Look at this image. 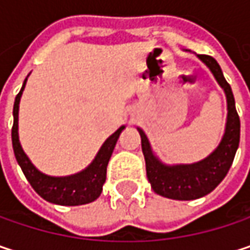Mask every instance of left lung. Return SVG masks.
Instances as JSON below:
<instances>
[{"mask_svg": "<svg viewBox=\"0 0 250 250\" xmlns=\"http://www.w3.org/2000/svg\"><path fill=\"white\" fill-rule=\"evenodd\" d=\"M189 52V50H188ZM197 58L210 69L217 83L225 91L227 101V119L223 137L219 146L204 159L194 164H164L152 150L146 133L137 127L142 139V152L146 161V175L152 189L167 198L189 201L210 194L229 172L240 140V120L234 105V97L230 85L225 79L220 65L207 55H197Z\"/></svg>", "mask_w": 250, "mask_h": 250, "instance_id": "left-lung-1", "label": "left lung"}]
</instances>
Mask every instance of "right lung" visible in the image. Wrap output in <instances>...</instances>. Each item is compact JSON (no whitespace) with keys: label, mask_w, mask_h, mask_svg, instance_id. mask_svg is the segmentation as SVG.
<instances>
[{"label":"right lung","mask_w":250,"mask_h":250,"mask_svg":"<svg viewBox=\"0 0 250 250\" xmlns=\"http://www.w3.org/2000/svg\"><path fill=\"white\" fill-rule=\"evenodd\" d=\"M27 78L24 79V83L14 101V108H13L14 125L11 130L14 155L23 174L25 175L33 189L49 203L58 206H82L95 201L103 191L108 161L125 125H122L103 143L98 153L85 169L66 176H52V175L43 174L31 164V161L23 150L19 139V108H20V100L25 88Z\"/></svg>","instance_id":"obj_1"}]
</instances>
